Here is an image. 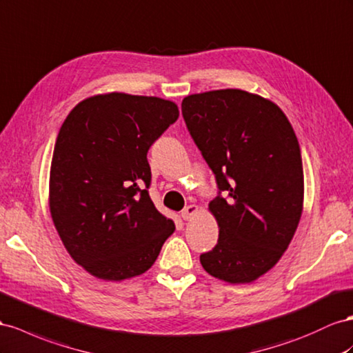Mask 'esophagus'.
Instances as JSON below:
<instances>
[{
	"label": "esophagus",
	"mask_w": 353,
	"mask_h": 353,
	"mask_svg": "<svg viewBox=\"0 0 353 353\" xmlns=\"http://www.w3.org/2000/svg\"><path fill=\"white\" fill-rule=\"evenodd\" d=\"M197 206L196 205H188L187 208H184L183 211H181V218H183L184 221H188V220H192V218L197 214Z\"/></svg>",
	"instance_id": "obj_1"
}]
</instances>
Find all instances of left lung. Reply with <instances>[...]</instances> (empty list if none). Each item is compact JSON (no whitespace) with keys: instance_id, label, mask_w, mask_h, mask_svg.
<instances>
[{"instance_id":"obj_1","label":"left lung","mask_w":353,"mask_h":353,"mask_svg":"<svg viewBox=\"0 0 353 353\" xmlns=\"http://www.w3.org/2000/svg\"><path fill=\"white\" fill-rule=\"evenodd\" d=\"M181 110L218 187L209 209L220 234L200 263L214 278L252 282L297 230L304 192L297 137L278 105L239 89L190 94Z\"/></svg>"}]
</instances>
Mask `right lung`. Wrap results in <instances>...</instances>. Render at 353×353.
<instances>
[{
    "label": "right lung",
    "mask_w": 353,
    "mask_h": 353,
    "mask_svg": "<svg viewBox=\"0 0 353 353\" xmlns=\"http://www.w3.org/2000/svg\"><path fill=\"white\" fill-rule=\"evenodd\" d=\"M178 116L170 101L108 93L84 99L63 121L50 212L66 251L99 279L147 272L175 230L150 197L147 153Z\"/></svg>",
    "instance_id": "obj_1"
}]
</instances>
